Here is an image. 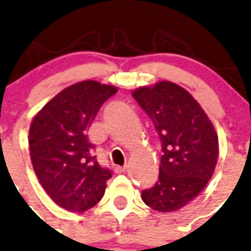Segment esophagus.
<instances>
[{
    "instance_id": "esophagus-1",
    "label": "esophagus",
    "mask_w": 251,
    "mask_h": 251,
    "mask_svg": "<svg viewBox=\"0 0 251 251\" xmlns=\"http://www.w3.org/2000/svg\"><path fill=\"white\" fill-rule=\"evenodd\" d=\"M126 168H127V165H125V166H115L114 171H115V173H123V172H125Z\"/></svg>"
}]
</instances>
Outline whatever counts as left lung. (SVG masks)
<instances>
[{
    "label": "left lung",
    "mask_w": 251,
    "mask_h": 251,
    "mask_svg": "<svg viewBox=\"0 0 251 251\" xmlns=\"http://www.w3.org/2000/svg\"><path fill=\"white\" fill-rule=\"evenodd\" d=\"M160 137L159 180L142 191V200L161 213L191 202L214 173L219 142L214 126L199 102L172 81H160L132 92Z\"/></svg>",
    "instance_id": "obj_1"
}]
</instances>
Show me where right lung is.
<instances>
[{
  "instance_id": "add662e5",
  "label": "right lung",
  "mask_w": 251,
  "mask_h": 251,
  "mask_svg": "<svg viewBox=\"0 0 251 251\" xmlns=\"http://www.w3.org/2000/svg\"><path fill=\"white\" fill-rule=\"evenodd\" d=\"M117 91L95 80L73 84L50 100L31 124L28 146L37 178L50 199L71 212L94 207L112 178L97 162L88 131Z\"/></svg>"
}]
</instances>
